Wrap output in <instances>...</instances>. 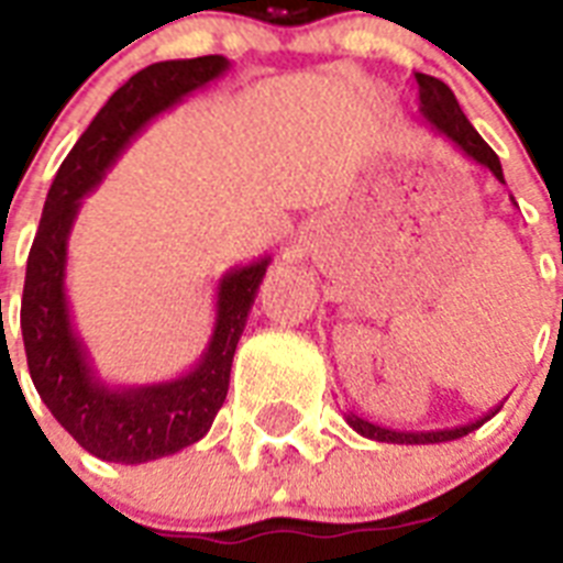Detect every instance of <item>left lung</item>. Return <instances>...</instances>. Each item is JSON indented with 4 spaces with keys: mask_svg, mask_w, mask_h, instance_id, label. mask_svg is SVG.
<instances>
[{
    "mask_svg": "<svg viewBox=\"0 0 563 563\" xmlns=\"http://www.w3.org/2000/svg\"><path fill=\"white\" fill-rule=\"evenodd\" d=\"M415 78H418L420 117H423V122H427L435 134L444 136L446 143L453 145L462 157L479 163V166H485L499 184H506L499 157L494 154V148L482 140L479 131L467 122V117H464L462 108H459V101H455L453 90H450L444 81L432 78V75L418 73ZM511 201H515V198H511ZM499 406H503V402H499ZM499 406H494V409L485 411L482 418L471 420V423H462V427L423 429V432H402V429L379 427V423H371V420L360 418V415H353V411H347L344 418H347V423H351L360 435L371 438V441H385V444H444V441H455V438H464L467 432H473V429H479L485 420H490L497 415Z\"/></svg>",
    "mask_w": 563,
    "mask_h": 563,
    "instance_id": "1",
    "label": "left lung"
}]
</instances>
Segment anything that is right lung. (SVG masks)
Masks as SVG:
<instances>
[{
  "label": "right lung",
  "mask_w": 563,
  "mask_h": 563,
  "mask_svg": "<svg viewBox=\"0 0 563 563\" xmlns=\"http://www.w3.org/2000/svg\"><path fill=\"white\" fill-rule=\"evenodd\" d=\"M228 69V57L207 55L161 60L131 75L66 154L43 203L20 309L29 374L57 423L104 462H154L207 435L228 397L233 353L272 256L236 265L221 277L212 335L192 368L163 383L113 385L96 374L87 344L75 333L66 298L69 233L84 198L99 187L131 140L163 110Z\"/></svg>",
  "instance_id": "1"
}]
</instances>
